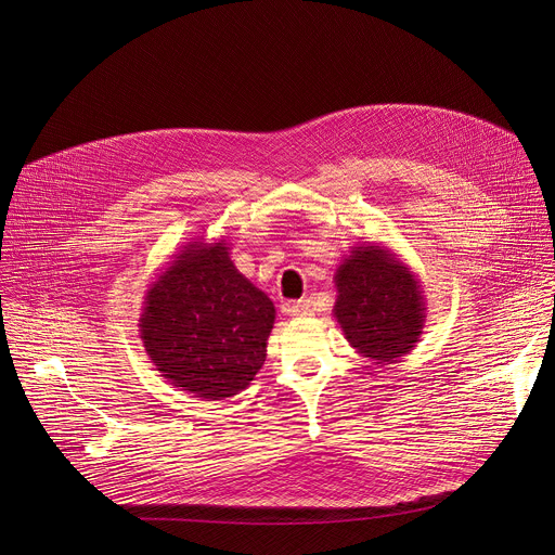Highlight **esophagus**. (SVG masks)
<instances>
[{"mask_svg": "<svg viewBox=\"0 0 555 555\" xmlns=\"http://www.w3.org/2000/svg\"><path fill=\"white\" fill-rule=\"evenodd\" d=\"M284 311L293 318H306L313 313V304L309 299H299V301H291L284 306Z\"/></svg>", "mask_w": 555, "mask_h": 555, "instance_id": "34e87169", "label": "esophagus"}]
</instances>
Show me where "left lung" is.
Listing matches in <instances>:
<instances>
[{
    "instance_id": "obj_1",
    "label": "left lung",
    "mask_w": 555,
    "mask_h": 555,
    "mask_svg": "<svg viewBox=\"0 0 555 555\" xmlns=\"http://www.w3.org/2000/svg\"><path fill=\"white\" fill-rule=\"evenodd\" d=\"M333 280V315L361 357L386 365L414 350L425 326V297L416 275L388 246L354 244Z\"/></svg>"
}]
</instances>
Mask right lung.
<instances>
[{"label":"right lung","instance_id":"add662e5","mask_svg":"<svg viewBox=\"0 0 555 555\" xmlns=\"http://www.w3.org/2000/svg\"><path fill=\"white\" fill-rule=\"evenodd\" d=\"M224 237L192 240L145 291L141 339L160 377L207 401L242 392L267 357L275 306Z\"/></svg>","mask_w":555,"mask_h":555}]
</instances>
